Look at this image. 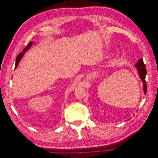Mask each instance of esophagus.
I'll list each match as a JSON object with an SVG mask.
<instances>
[{
    "label": "esophagus",
    "mask_w": 158,
    "mask_h": 158,
    "mask_svg": "<svg viewBox=\"0 0 158 158\" xmlns=\"http://www.w3.org/2000/svg\"><path fill=\"white\" fill-rule=\"evenodd\" d=\"M93 78V75H91V76H90V78Z\"/></svg>",
    "instance_id": "obj_1"
}]
</instances>
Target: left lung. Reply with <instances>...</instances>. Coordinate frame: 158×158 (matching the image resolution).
<instances>
[{"label": "left lung", "instance_id": "left-lung-1", "mask_svg": "<svg viewBox=\"0 0 158 158\" xmlns=\"http://www.w3.org/2000/svg\"><path fill=\"white\" fill-rule=\"evenodd\" d=\"M136 68L138 70V74L140 76V78H141L142 82H143V85H144V94H146L147 92V85L146 84V66L143 62V59H140L138 60V61L136 63Z\"/></svg>", "mask_w": 158, "mask_h": 158}]
</instances>
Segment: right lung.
<instances>
[{
	"label": "right lung",
	"mask_w": 158,
	"mask_h": 158,
	"mask_svg": "<svg viewBox=\"0 0 158 158\" xmlns=\"http://www.w3.org/2000/svg\"><path fill=\"white\" fill-rule=\"evenodd\" d=\"M32 44H32V41H31V42L30 43V44L27 45V47H25V48L23 49L22 52H20V54H19V55L17 56V57H16V65H15V69L17 68V66H18V65L19 62H20V60H21V59H22V57L23 56V55H24V52H26L28 49H29L30 48V47L32 45Z\"/></svg>",
	"instance_id": "add662e5"
}]
</instances>
